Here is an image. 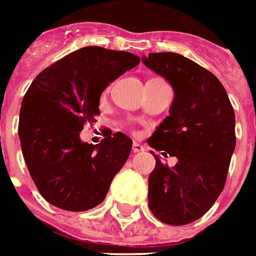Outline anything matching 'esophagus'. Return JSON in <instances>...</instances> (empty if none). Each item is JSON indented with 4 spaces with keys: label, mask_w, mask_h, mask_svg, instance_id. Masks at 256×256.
<instances>
[{
    "label": "esophagus",
    "mask_w": 256,
    "mask_h": 256,
    "mask_svg": "<svg viewBox=\"0 0 256 256\" xmlns=\"http://www.w3.org/2000/svg\"><path fill=\"white\" fill-rule=\"evenodd\" d=\"M144 150V146L138 144V142H134L132 144V152H135V154H138V152H142Z\"/></svg>",
    "instance_id": "esophagus-1"
}]
</instances>
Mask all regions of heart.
I'll list each match as a JSON object with an SVG mask.
<instances>
[{"label": "heart", "mask_w": 256, "mask_h": 256, "mask_svg": "<svg viewBox=\"0 0 256 256\" xmlns=\"http://www.w3.org/2000/svg\"><path fill=\"white\" fill-rule=\"evenodd\" d=\"M107 90H108V88H107Z\"/></svg>", "instance_id": "1"}]
</instances>
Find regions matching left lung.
<instances>
[{"instance_id":"1","label":"left lung","mask_w":256,"mask_h":256,"mask_svg":"<svg viewBox=\"0 0 256 256\" xmlns=\"http://www.w3.org/2000/svg\"><path fill=\"white\" fill-rule=\"evenodd\" d=\"M145 66L174 90L169 116L148 140L150 148L178 158L168 166L158 155L149 174L148 204L158 220L184 226L212 208L227 180L236 149V116L220 80L179 53H149Z\"/></svg>"}]
</instances>
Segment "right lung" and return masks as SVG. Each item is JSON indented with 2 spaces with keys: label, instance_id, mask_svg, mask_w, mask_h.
I'll use <instances>...</instances> for the list:
<instances>
[{
  "label": "right lung",
  "instance_id": "obj_1",
  "mask_svg": "<svg viewBox=\"0 0 256 256\" xmlns=\"http://www.w3.org/2000/svg\"><path fill=\"white\" fill-rule=\"evenodd\" d=\"M140 62L134 53L86 46L42 70L29 86L18 134L29 174L46 202L68 212L104 202L132 140L116 132L92 145L82 142L80 132L100 114L108 83Z\"/></svg>",
  "mask_w": 256,
  "mask_h": 256
}]
</instances>
